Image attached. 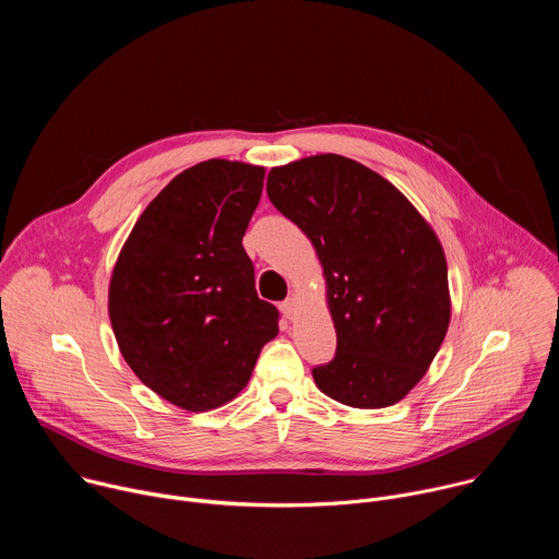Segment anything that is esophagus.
Here are the masks:
<instances>
[{"instance_id":"obj_1","label":"esophagus","mask_w":559,"mask_h":559,"mask_svg":"<svg viewBox=\"0 0 559 559\" xmlns=\"http://www.w3.org/2000/svg\"><path fill=\"white\" fill-rule=\"evenodd\" d=\"M281 311L287 316V318H294L296 316V300L294 298H287L281 302Z\"/></svg>"}]
</instances>
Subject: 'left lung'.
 I'll use <instances>...</instances> for the list:
<instances>
[{"mask_svg":"<svg viewBox=\"0 0 559 559\" xmlns=\"http://www.w3.org/2000/svg\"><path fill=\"white\" fill-rule=\"evenodd\" d=\"M267 197L323 265L336 356L316 367L325 395L356 409L401 403L433 362L451 321L440 238L412 201L341 154L272 168Z\"/></svg>","mask_w":559,"mask_h":559,"instance_id":"left-lung-1","label":"left lung"}]
</instances>
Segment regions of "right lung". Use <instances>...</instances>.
I'll return each mask as SVG.
<instances>
[{"label": "right lung", "mask_w": 559, "mask_h": 559, "mask_svg": "<svg viewBox=\"0 0 559 559\" xmlns=\"http://www.w3.org/2000/svg\"><path fill=\"white\" fill-rule=\"evenodd\" d=\"M265 168L210 158L177 175L117 257L108 313L121 356L164 401L201 414L250 382L278 311L257 294L243 234Z\"/></svg>", "instance_id": "right-lung-1"}]
</instances>
